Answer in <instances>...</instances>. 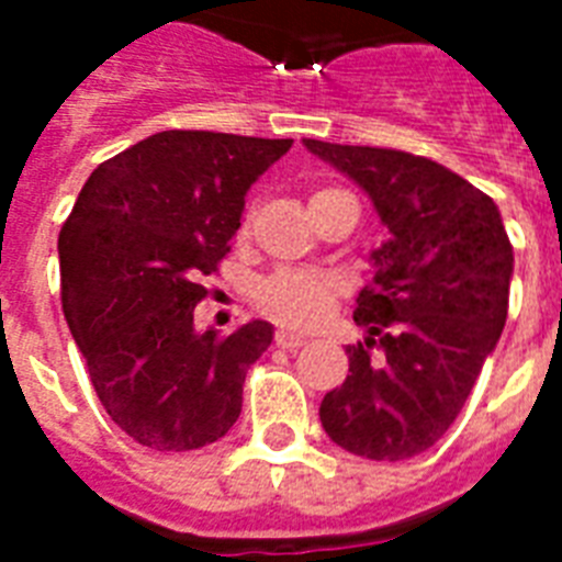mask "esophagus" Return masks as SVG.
Segmentation results:
<instances>
[{"mask_svg": "<svg viewBox=\"0 0 562 562\" xmlns=\"http://www.w3.org/2000/svg\"><path fill=\"white\" fill-rule=\"evenodd\" d=\"M273 344L282 347V350H294V347H303L306 338L300 333H291V329H277V333H273Z\"/></svg>", "mask_w": 562, "mask_h": 562, "instance_id": "obj_1", "label": "esophagus"}]
</instances>
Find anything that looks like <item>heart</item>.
Wrapping results in <instances>:
<instances>
[{"instance_id":"b5f03b06","label":"heart","mask_w":562,"mask_h":562,"mask_svg":"<svg viewBox=\"0 0 562 562\" xmlns=\"http://www.w3.org/2000/svg\"><path fill=\"white\" fill-rule=\"evenodd\" d=\"M344 189H315L308 198L312 212H317L335 198H344ZM344 294V282L335 273L306 271V268H277L254 285V306L265 317L294 329H312L324 324Z\"/></svg>"}]
</instances>
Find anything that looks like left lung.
<instances>
[{
  "label": "left lung",
  "instance_id": "left-lung-1",
  "mask_svg": "<svg viewBox=\"0 0 562 562\" xmlns=\"http://www.w3.org/2000/svg\"><path fill=\"white\" fill-rule=\"evenodd\" d=\"M370 194L391 238L352 321L350 375L321 402L335 443L370 461L426 452L461 414L507 321L514 247L490 194L393 148L303 139ZM379 346L383 359H372Z\"/></svg>",
  "mask_w": 562,
  "mask_h": 562
}]
</instances>
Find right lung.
Segmentation results:
<instances>
[{
    "label": "right lung",
    "mask_w": 562,
    "mask_h": 562,
    "mask_svg": "<svg viewBox=\"0 0 562 562\" xmlns=\"http://www.w3.org/2000/svg\"><path fill=\"white\" fill-rule=\"evenodd\" d=\"M291 139L162 131L92 171L57 236L60 300L110 419L154 452L215 443L241 414L273 326L194 333L203 277L241 227L245 194Z\"/></svg>",
    "instance_id": "right-lung-1"
}]
</instances>
